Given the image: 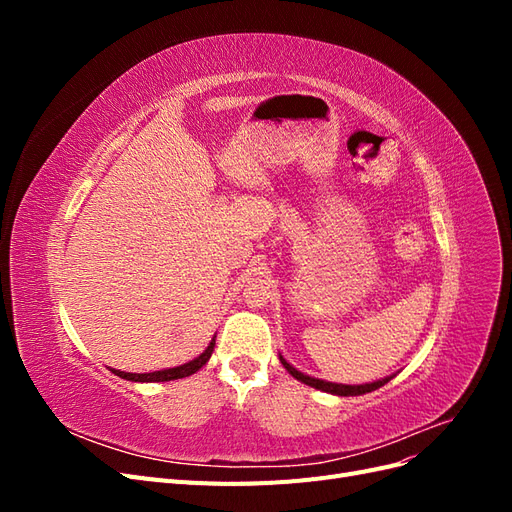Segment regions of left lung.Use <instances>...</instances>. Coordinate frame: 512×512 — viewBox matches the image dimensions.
Returning <instances> with one entry per match:
<instances>
[{"instance_id": "1", "label": "left lung", "mask_w": 512, "mask_h": 512, "mask_svg": "<svg viewBox=\"0 0 512 512\" xmlns=\"http://www.w3.org/2000/svg\"><path fill=\"white\" fill-rule=\"evenodd\" d=\"M280 361L282 365L286 367L288 374L292 378H297L299 382L312 386V389H318V391H324V393H331V395H339V397H354V395H365V393H371L380 389V386H384L386 382H389L393 376H386L382 380H376V382H367V384H337V382H327V380H320V378H312L303 374V371H299L297 367H292L284 356L280 354Z\"/></svg>"}]
</instances>
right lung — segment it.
Segmentation results:
<instances>
[{"instance_id":"1","label":"right lung","mask_w":512,"mask_h":512,"mask_svg":"<svg viewBox=\"0 0 512 512\" xmlns=\"http://www.w3.org/2000/svg\"><path fill=\"white\" fill-rule=\"evenodd\" d=\"M213 348H215V335L209 342V346L205 348L203 354H198L196 359L183 363L179 367H170V369H160V371H149V374H130V371H121V369H111L115 376L123 378V380H132V382H168V380H179V378H188L192 374H196V371L207 365V361L211 359L213 354Z\"/></svg>"}]
</instances>
